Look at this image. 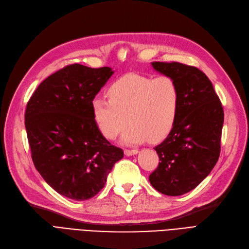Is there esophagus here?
<instances>
[{
  "mask_svg": "<svg viewBox=\"0 0 249 249\" xmlns=\"http://www.w3.org/2000/svg\"><path fill=\"white\" fill-rule=\"evenodd\" d=\"M137 153H138V150H137V149H125L124 150V154L127 157L134 156V154H137Z\"/></svg>",
  "mask_w": 249,
  "mask_h": 249,
  "instance_id": "34e87169",
  "label": "esophagus"
}]
</instances>
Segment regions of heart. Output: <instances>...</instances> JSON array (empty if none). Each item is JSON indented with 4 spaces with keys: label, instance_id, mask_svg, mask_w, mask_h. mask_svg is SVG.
I'll return each mask as SVG.
<instances>
[{
    "label": "heart",
    "instance_id": "obj_1",
    "mask_svg": "<svg viewBox=\"0 0 249 249\" xmlns=\"http://www.w3.org/2000/svg\"><path fill=\"white\" fill-rule=\"evenodd\" d=\"M108 96L96 97L91 102L93 118L106 138H116L127 123L131 124L122 138L127 145L158 142L173 130L180 89L172 77L126 74L110 85Z\"/></svg>",
    "mask_w": 249,
    "mask_h": 249
}]
</instances>
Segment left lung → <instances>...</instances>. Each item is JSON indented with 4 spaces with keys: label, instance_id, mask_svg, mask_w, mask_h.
I'll list each match as a JSON object with an SVG mask.
<instances>
[{
    "label": "left lung",
    "instance_id": "left-lung-1",
    "mask_svg": "<svg viewBox=\"0 0 249 249\" xmlns=\"http://www.w3.org/2000/svg\"><path fill=\"white\" fill-rule=\"evenodd\" d=\"M151 65L177 82L180 106L173 130L154 147L160 162L149 181L161 194L181 196L198 186L217 162L224 109L211 81L198 68L177 62Z\"/></svg>",
    "mask_w": 249,
    "mask_h": 249
}]
</instances>
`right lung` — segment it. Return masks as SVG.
Returning <instances> with one entry per match:
<instances>
[{"instance_id":"right-lung-1","label":"right lung","mask_w":249,"mask_h":249,"mask_svg":"<svg viewBox=\"0 0 249 249\" xmlns=\"http://www.w3.org/2000/svg\"><path fill=\"white\" fill-rule=\"evenodd\" d=\"M114 72L69 65L43 80L28 102L24 124L34 165L53 190L84 201L104 187L122 148L100 132L91 102Z\"/></svg>"}]
</instances>
